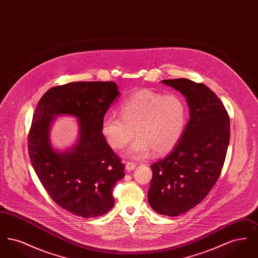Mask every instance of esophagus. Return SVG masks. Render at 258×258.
Returning <instances> with one entry per match:
<instances>
[{
  "mask_svg": "<svg viewBox=\"0 0 258 258\" xmlns=\"http://www.w3.org/2000/svg\"><path fill=\"white\" fill-rule=\"evenodd\" d=\"M135 167H136V164L134 163V162H132V161H127L126 163H125V169H126V171H132V170H134Z\"/></svg>",
  "mask_w": 258,
  "mask_h": 258,
  "instance_id": "1",
  "label": "esophagus"
}]
</instances>
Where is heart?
Wrapping results in <instances>:
<instances>
[{
  "label": "heart",
  "instance_id": "b5f03b06",
  "mask_svg": "<svg viewBox=\"0 0 258 258\" xmlns=\"http://www.w3.org/2000/svg\"><path fill=\"white\" fill-rule=\"evenodd\" d=\"M187 123V107L178 95L140 90L123 99L121 115L106 112L101 133L113 149H122L135 135L138 137L126 153L143 158L152 151L157 156L170 152L179 143Z\"/></svg>",
  "mask_w": 258,
  "mask_h": 258
}]
</instances>
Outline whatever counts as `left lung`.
<instances>
[{
	"mask_svg": "<svg viewBox=\"0 0 258 258\" xmlns=\"http://www.w3.org/2000/svg\"><path fill=\"white\" fill-rule=\"evenodd\" d=\"M161 83L185 97L189 121L171 153L151 165L148 201L160 215L177 217L195 208L218 181L229 138V116L221 99L202 83L167 79Z\"/></svg>",
	"mask_w": 258,
	"mask_h": 258,
	"instance_id": "1",
	"label": "left lung"
}]
</instances>
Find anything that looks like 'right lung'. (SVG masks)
<instances>
[{"label": "right lung", "instance_id": "right-lung-1", "mask_svg": "<svg viewBox=\"0 0 258 258\" xmlns=\"http://www.w3.org/2000/svg\"><path fill=\"white\" fill-rule=\"evenodd\" d=\"M119 94L112 81L53 87L33 116L28 150L39 181L61 208L84 219L112 209L113 186L124 176L123 163L101 133V120ZM60 114L76 116L80 125L78 143L66 152L55 151L49 142V126Z\"/></svg>", "mask_w": 258, "mask_h": 258}]
</instances>
